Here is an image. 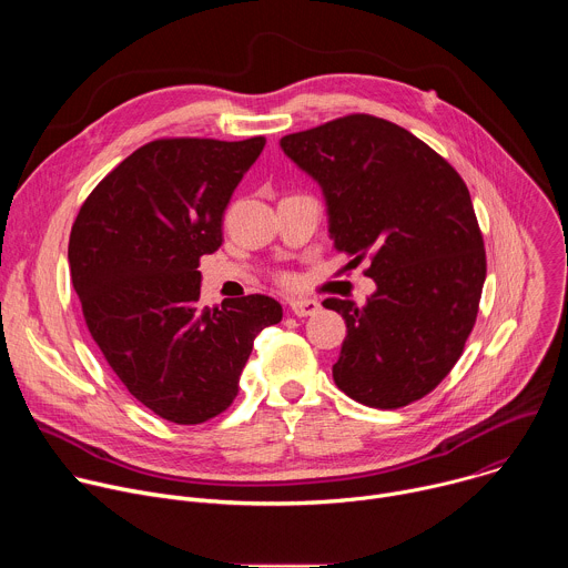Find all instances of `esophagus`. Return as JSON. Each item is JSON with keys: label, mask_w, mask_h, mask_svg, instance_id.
Instances as JSON below:
<instances>
[{"label": "esophagus", "mask_w": 568, "mask_h": 568, "mask_svg": "<svg viewBox=\"0 0 568 568\" xmlns=\"http://www.w3.org/2000/svg\"><path fill=\"white\" fill-rule=\"evenodd\" d=\"M290 310L294 316H312L321 310V303L314 298H294L290 301Z\"/></svg>", "instance_id": "esophagus-1"}]
</instances>
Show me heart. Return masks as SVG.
<instances>
[{
	"mask_svg": "<svg viewBox=\"0 0 568 568\" xmlns=\"http://www.w3.org/2000/svg\"><path fill=\"white\" fill-rule=\"evenodd\" d=\"M276 283L283 287H292L296 283V278L290 272H281V274H276Z\"/></svg>",
	"mask_w": 568,
	"mask_h": 568,
	"instance_id": "obj_1",
	"label": "heart"
}]
</instances>
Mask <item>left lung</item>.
I'll list each match as a JSON object with an SVG mask.
<instances>
[{"label":"left lung","mask_w":568,"mask_h":568,"mask_svg":"<svg viewBox=\"0 0 568 568\" xmlns=\"http://www.w3.org/2000/svg\"><path fill=\"white\" fill-rule=\"evenodd\" d=\"M323 189L333 247L377 292L357 305L331 296L346 318L335 384L373 409L432 393L463 355L485 281L483 233L463 178L425 141L386 119L348 114L281 139Z\"/></svg>","instance_id":"1"}]
</instances>
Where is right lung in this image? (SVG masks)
Here are the masks:
<instances>
[{
  "instance_id": "add662e5",
  "label": "right lung",
  "mask_w": 568,
  "mask_h": 568,
  "mask_svg": "<svg viewBox=\"0 0 568 568\" xmlns=\"http://www.w3.org/2000/svg\"><path fill=\"white\" fill-rule=\"evenodd\" d=\"M263 148L265 136L154 139L97 184L71 226L92 339L143 407L175 425L231 407L254 339L283 316L263 294L200 305V258L220 250L224 209Z\"/></svg>"
}]
</instances>
